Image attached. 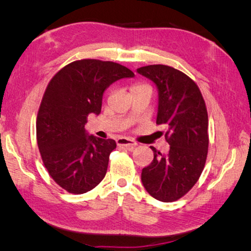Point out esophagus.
<instances>
[{"label":"esophagus","instance_id":"34e87169","mask_svg":"<svg viewBox=\"0 0 251 251\" xmlns=\"http://www.w3.org/2000/svg\"><path fill=\"white\" fill-rule=\"evenodd\" d=\"M116 143H117V145L126 147V150H128V151H133L134 148H135V146L137 145V144H136V143L133 141V139L126 138V137H120V138H117V139H116Z\"/></svg>","mask_w":251,"mask_h":251}]
</instances>
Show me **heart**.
Returning a JSON list of instances; mask_svg holds the SVG:
<instances>
[{"label": "heart", "instance_id": "b5f03b06", "mask_svg": "<svg viewBox=\"0 0 251 251\" xmlns=\"http://www.w3.org/2000/svg\"><path fill=\"white\" fill-rule=\"evenodd\" d=\"M139 86H141V85H139ZM135 87H136V86H135Z\"/></svg>", "mask_w": 251, "mask_h": 251}]
</instances>
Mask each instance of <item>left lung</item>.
Instances as JSON below:
<instances>
[{"instance_id": "1", "label": "left lung", "mask_w": 251, "mask_h": 251, "mask_svg": "<svg viewBox=\"0 0 251 251\" xmlns=\"http://www.w3.org/2000/svg\"><path fill=\"white\" fill-rule=\"evenodd\" d=\"M137 73L156 85V124L164 127L169 144L166 154L151 147L154 159L143 168L142 182L157 201H175L193 188L205 166L209 143L205 100L196 83L174 67L148 65Z\"/></svg>"}]
</instances>
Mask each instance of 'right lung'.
<instances>
[{
  "mask_svg": "<svg viewBox=\"0 0 251 251\" xmlns=\"http://www.w3.org/2000/svg\"><path fill=\"white\" fill-rule=\"evenodd\" d=\"M127 67L100 59H80L50 79L36 120L37 145L50 177L72 194H84L103 180L114 139L88 135L87 116L99 115L109 85L134 77Z\"/></svg>",
  "mask_w": 251,
  "mask_h": 251,
  "instance_id": "right-lung-1",
  "label": "right lung"
}]
</instances>
